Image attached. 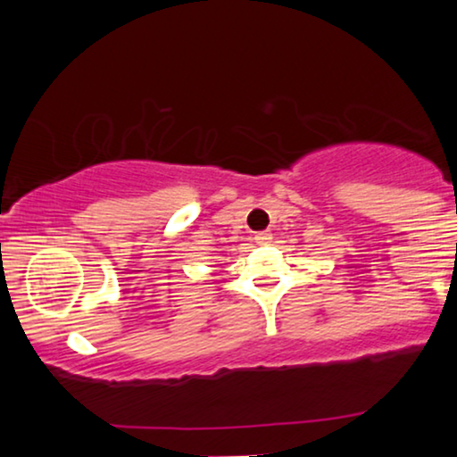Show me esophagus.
Wrapping results in <instances>:
<instances>
[{
  "instance_id": "34e87169",
  "label": "esophagus",
  "mask_w": 457,
  "mask_h": 457,
  "mask_svg": "<svg viewBox=\"0 0 457 457\" xmlns=\"http://www.w3.org/2000/svg\"><path fill=\"white\" fill-rule=\"evenodd\" d=\"M255 241H258L260 245H266V243L272 241V233H268V230H264V233H258L255 235Z\"/></svg>"
}]
</instances>
